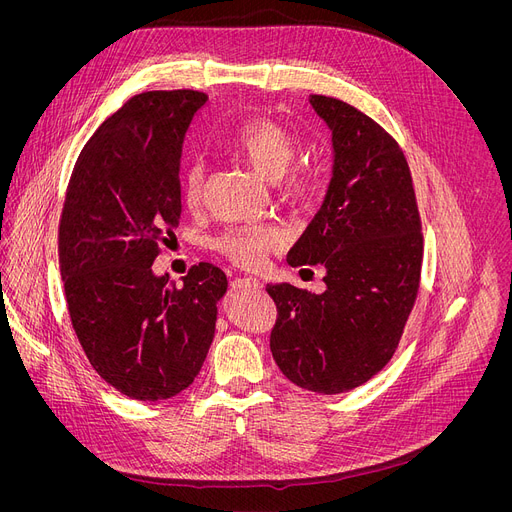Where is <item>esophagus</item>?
<instances>
[{
  "mask_svg": "<svg viewBox=\"0 0 512 512\" xmlns=\"http://www.w3.org/2000/svg\"><path fill=\"white\" fill-rule=\"evenodd\" d=\"M238 286H249V288H261V282L257 278H238Z\"/></svg>",
  "mask_w": 512,
  "mask_h": 512,
  "instance_id": "esophagus-1",
  "label": "esophagus"
}]
</instances>
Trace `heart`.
Instances as JSON below:
<instances>
[{
	"label": "heart",
	"instance_id": "obj_1",
	"mask_svg": "<svg viewBox=\"0 0 512 512\" xmlns=\"http://www.w3.org/2000/svg\"><path fill=\"white\" fill-rule=\"evenodd\" d=\"M226 149L245 161L259 176L274 180L278 195L297 207H309L319 193V176L309 161H292L297 143L292 134L270 118H253L234 128ZM182 201L188 209H199L205 195V168L199 161L188 164L182 172ZM284 230L272 224L242 226L224 232L215 240L226 259L240 267H259L267 253L284 245Z\"/></svg>",
	"mask_w": 512,
	"mask_h": 512
}]
</instances>
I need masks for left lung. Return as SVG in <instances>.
Masks as SVG:
<instances>
[{
	"label": "left lung",
	"instance_id": "obj_1",
	"mask_svg": "<svg viewBox=\"0 0 512 512\" xmlns=\"http://www.w3.org/2000/svg\"><path fill=\"white\" fill-rule=\"evenodd\" d=\"M309 101L332 130L334 170L324 205L286 261L324 265L326 290L267 284L278 309L270 348L292 384L340 394L392 359L419 292L423 234L394 137L340 99Z\"/></svg>",
	"mask_w": 512,
	"mask_h": 512
}]
</instances>
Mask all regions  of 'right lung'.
I'll return each mask as SVG.
<instances>
[{"mask_svg": "<svg viewBox=\"0 0 512 512\" xmlns=\"http://www.w3.org/2000/svg\"><path fill=\"white\" fill-rule=\"evenodd\" d=\"M205 101L191 89L130 97L80 151L66 188L58 255L72 328L93 369L134 400L193 384L228 288L211 263L182 284L151 270L180 222L182 143Z\"/></svg>", "mask_w": 512, "mask_h": 512, "instance_id": "1", "label": "right lung"}]
</instances>
